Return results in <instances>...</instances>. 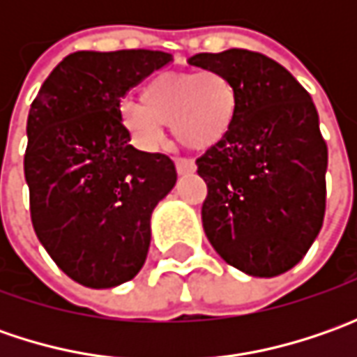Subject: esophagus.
<instances>
[{
    "mask_svg": "<svg viewBox=\"0 0 357 357\" xmlns=\"http://www.w3.org/2000/svg\"><path fill=\"white\" fill-rule=\"evenodd\" d=\"M176 172L178 174H192L195 172V162L188 158H178L176 160Z\"/></svg>",
    "mask_w": 357,
    "mask_h": 357,
    "instance_id": "esophagus-1",
    "label": "esophagus"
}]
</instances>
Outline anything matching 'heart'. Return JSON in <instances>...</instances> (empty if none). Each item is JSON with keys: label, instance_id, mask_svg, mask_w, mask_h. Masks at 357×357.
<instances>
[{"label": "heart", "instance_id": "heart-1", "mask_svg": "<svg viewBox=\"0 0 357 357\" xmlns=\"http://www.w3.org/2000/svg\"><path fill=\"white\" fill-rule=\"evenodd\" d=\"M238 91L220 71L162 73L141 93V103H123L119 117L141 149H155L171 127L176 141L188 149H211L220 143L234 123Z\"/></svg>", "mask_w": 357, "mask_h": 357}]
</instances>
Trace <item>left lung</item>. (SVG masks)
Returning a JSON list of instances; mask_svg holds the SVG:
<instances>
[{"label": "left lung", "instance_id": "left-lung-1", "mask_svg": "<svg viewBox=\"0 0 357 357\" xmlns=\"http://www.w3.org/2000/svg\"><path fill=\"white\" fill-rule=\"evenodd\" d=\"M190 65L220 71L238 91L227 137L197 158L208 195L202 227L220 258L250 276L294 268L326 213L328 146L310 93L262 53H199Z\"/></svg>", "mask_w": 357, "mask_h": 357}]
</instances>
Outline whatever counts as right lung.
<instances>
[{
    "instance_id": "right-lung-1",
    "label": "right lung",
    "mask_w": 357,
    "mask_h": 357,
    "mask_svg": "<svg viewBox=\"0 0 357 357\" xmlns=\"http://www.w3.org/2000/svg\"><path fill=\"white\" fill-rule=\"evenodd\" d=\"M172 61L149 49L77 51L45 79L27 117L23 158L35 234L87 288H113L143 268L151 214L176 183L174 162L129 143L121 99Z\"/></svg>"
}]
</instances>
